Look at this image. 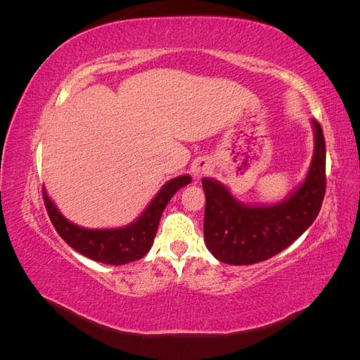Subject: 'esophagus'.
I'll return each instance as SVG.
<instances>
[{"label":"esophagus","mask_w":360,"mask_h":360,"mask_svg":"<svg viewBox=\"0 0 360 360\" xmlns=\"http://www.w3.org/2000/svg\"><path fill=\"white\" fill-rule=\"evenodd\" d=\"M191 171H192V176H193V180L198 181L201 177H204L205 174H209L210 171V163L207 162L205 159H197L191 167Z\"/></svg>","instance_id":"esophagus-1"}]
</instances>
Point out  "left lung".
I'll use <instances>...</instances> for the list:
<instances>
[{"label": "left lung", "mask_w": 360, "mask_h": 360, "mask_svg": "<svg viewBox=\"0 0 360 360\" xmlns=\"http://www.w3.org/2000/svg\"><path fill=\"white\" fill-rule=\"evenodd\" d=\"M314 155L307 177L276 204H245L224 183L204 177V242L216 259L233 266L255 264L276 255L317 217L326 192L323 129L311 120Z\"/></svg>", "instance_id": "obj_1"}]
</instances>
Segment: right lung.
Instances as JSON below:
<instances>
[{
	"label": "right lung",
	"instance_id": "add662e5",
	"mask_svg": "<svg viewBox=\"0 0 360 360\" xmlns=\"http://www.w3.org/2000/svg\"><path fill=\"white\" fill-rule=\"evenodd\" d=\"M191 181L189 174L171 179L163 184L155 198L148 202L144 212L134 222L118 228H102V230L79 226L66 219L49 198L45 188H43V198H45L52 225L56 226L63 240L76 252L103 264L123 266L143 258L148 252L167 204L174 193Z\"/></svg>",
	"mask_w": 360,
	"mask_h": 360
}]
</instances>
